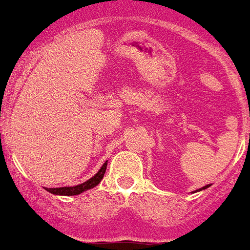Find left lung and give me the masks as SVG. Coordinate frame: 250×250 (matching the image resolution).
Segmentation results:
<instances>
[{
    "mask_svg": "<svg viewBox=\"0 0 250 250\" xmlns=\"http://www.w3.org/2000/svg\"><path fill=\"white\" fill-rule=\"evenodd\" d=\"M208 188V186H205V188Z\"/></svg>",
    "mask_w": 250,
    "mask_h": 250,
    "instance_id": "1",
    "label": "left lung"
}]
</instances>
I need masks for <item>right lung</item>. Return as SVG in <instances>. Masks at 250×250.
<instances>
[{"instance_id":"right-lung-1","label":"right lung","mask_w":250,"mask_h":250,"mask_svg":"<svg viewBox=\"0 0 250 250\" xmlns=\"http://www.w3.org/2000/svg\"><path fill=\"white\" fill-rule=\"evenodd\" d=\"M105 168H107V162L104 163L102 168L99 170L98 173L93 175L92 178L88 179L87 182H84L82 185H77V186H73V188H45L46 191H49L52 194H57V195H77V194L83 193V191H87L89 188H95L100 184V181L103 179L104 173H105Z\"/></svg>"}]
</instances>
